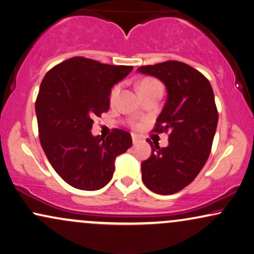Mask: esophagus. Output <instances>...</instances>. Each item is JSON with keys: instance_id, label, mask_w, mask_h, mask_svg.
I'll use <instances>...</instances> for the list:
<instances>
[{"instance_id": "1", "label": "esophagus", "mask_w": 254, "mask_h": 254, "mask_svg": "<svg viewBox=\"0 0 254 254\" xmlns=\"http://www.w3.org/2000/svg\"><path fill=\"white\" fill-rule=\"evenodd\" d=\"M138 141H139V137H138L137 134H132V143H133V145H136Z\"/></svg>"}]
</instances>
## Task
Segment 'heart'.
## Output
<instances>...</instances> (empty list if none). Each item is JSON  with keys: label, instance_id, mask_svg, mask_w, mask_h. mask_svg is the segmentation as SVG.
Segmentation results:
<instances>
[{"label": "heart", "instance_id": "1", "mask_svg": "<svg viewBox=\"0 0 254 254\" xmlns=\"http://www.w3.org/2000/svg\"><path fill=\"white\" fill-rule=\"evenodd\" d=\"M138 88H139L140 94L147 92V90L155 89V88H160V89H162L160 82H159L158 80L153 79V77H145V79L141 80L139 84H138ZM120 90H121V83L115 84V86L111 88L110 94H109V100H110L111 103L116 101L118 94H120ZM130 125L132 127H134V129H138V127H140V123H139V122H137V121H131Z\"/></svg>", "mask_w": 254, "mask_h": 254}]
</instances>
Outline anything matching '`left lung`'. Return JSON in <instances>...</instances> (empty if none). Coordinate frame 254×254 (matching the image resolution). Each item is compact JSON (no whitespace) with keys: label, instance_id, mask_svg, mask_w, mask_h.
<instances>
[{"label":"left lung","instance_id":"obj_1","mask_svg":"<svg viewBox=\"0 0 254 254\" xmlns=\"http://www.w3.org/2000/svg\"><path fill=\"white\" fill-rule=\"evenodd\" d=\"M167 89L164 109L153 132L168 133V146L148 139L151 157L141 162V180L153 192L171 195L194 181L207 162L218 122L211 84L203 74L181 62L141 66Z\"/></svg>","mask_w":254,"mask_h":254}]
</instances>
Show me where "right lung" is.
I'll return each mask as SVG.
<instances>
[{
  "instance_id": "right-lung-1",
  "label": "right lung",
  "mask_w": 254,
  "mask_h": 254,
  "mask_svg": "<svg viewBox=\"0 0 254 254\" xmlns=\"http://www.w3.org/2000/svg\"><path fill=\"white\" fill-rule=\"evenodd\" d=\"M132 66L73 57L51 68L36 100L39 140L64 181L81 190H97L113 178L115 159L132 145L127 131L94 137V118L109 110L111 87Z\"/></svg>"
}]
</instances>
